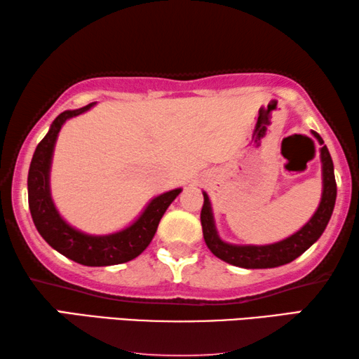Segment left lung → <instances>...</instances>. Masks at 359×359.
<instances>
[{"label":"left lung","mask_w":359,"mask_h":359,"mask_svg":"<svg viewBox=\"0 0 359 359\" xmlns=\"http://www.w3.org/2000/svg\"><path fill=\"white\" fill-rule=\"evenodd\" d=\"M316 140L321 145V169H323V195L320 206H318L316 212L313 217L306 222V224L295 231L286 240L265 244V246H238V244H230L220 240L215 230L212 208H210L209 196L203 191L204 204L201 209V225H203V236L206 241L208 248L210 249L215 257L220 260L231 264L235 266H241V269H275V266L286 265L299 255H302L306 249H309L313 243L318 241V238L323 235L326 230L327 222L331 219L335 196H337V184H335L334 177V163L332 158L329 155L327 147L324 145V140L321 135L311 130Z\"/></svg>","instance_id":"left-lung-1"}]
</instances>
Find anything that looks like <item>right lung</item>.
Masks as SVG:
<instances>
[{
  "mask_svg": "<svg viewBox=\"0 0 359 359\" xmlns=\"http://www.w3.org/2000/svg\"><path fill=\"white\" fill-rule=\"evenodd\" d=\"M93 105L89 104L78 110L60 113L50 124L44 139L38 144L28 170V206L38 233L57 252L86 266H107L124 264L145 251L155 236L159 220L169 204L179 196L182 189L170 190L153 198L134 224L110 235H88L67 224L55 209L50 196L49 172L54 145L67 119L81 115Z\"/></svg>",
  "mask_w": 359,
  "mask_h": 359,
  "instance_id": "1",
  "label": "right lung"
}]
</instances>
